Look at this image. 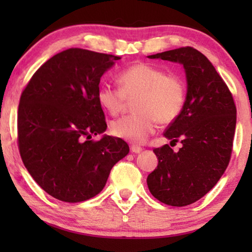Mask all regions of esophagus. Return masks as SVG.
<instances>
[{
  "mask_svg": "<svg viewBox=\"0 0 252 252\" xmlns=\"http://www.w3.org/2000/svg\"><path fill=\"white\" fill-rule=\"evenodd\" d=\"M130 151L134 154H139L142 151V148H141L140 146H137V144H132V146H130Z\"/></svg>",
  "mask_w": 252,
  "mask_h": 252,
  "instance_id": "34e87169",
  "label": "esophagus"
}]
</instances>
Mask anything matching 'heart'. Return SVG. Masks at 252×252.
Returning a JSON list of instances; mask_svg holds the SVG:
<instances>
[{
	"label": "heart",
	"instance_id": "obj_1",
	"mask_svg": "<svg viewBox=\"0 0 252 252\" xmlns=\"http://www.w3.org/2000/svg\"><path fill=\"white\" fill-rule=\"evenodd\" d=\"M120 87L102 84L98 103L111 116L126 108L128 99L136 98V113L120 117L111 123L115 136L128 142L143 143L154 134L158 122L168 125L180 117L187 99V85L180 74L166 73L148 63L130 65L118 74Z\"/></svg>",
	"mask_w": 252,
	"mask_h": 252
}]
</instances>
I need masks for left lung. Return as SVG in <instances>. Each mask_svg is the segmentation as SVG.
<instances>
[{"label":"left lung","instance_id":"obj_1","mask_svg":"<svg viewBox=\"0 0 252 252\" xmlns=\"http://www.w3.org/2000/svg\"><path fill=\"white\" fill-rule=\"evenodd\" d=\"M179 62L187 75V99L181 115L164 136L181 141L174 153L164 144L155 148L157 168L148 175L151 195L172 206H186L215 187L228 166L236 126V106L226 82L208 58L192 47L150 55Z\"/></svg>","mask_w":252,"mask_h":252}]
</instances>
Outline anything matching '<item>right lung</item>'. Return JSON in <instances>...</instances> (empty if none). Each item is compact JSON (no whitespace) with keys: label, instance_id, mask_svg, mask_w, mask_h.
Here are the masks:
<instances>
[{"label":"right lung","instance_id":"1","mask_svg":"<svg viewBox=\"0 0 252 252\" xmlns=\"http://www.w3.org/2000/svg\"><path fill=\"white\" fill-rule=\"evenodd\" d=\"M118 60L70 48L41 65L20 95V157L36 184L60 201L94 197L113 165L128 154V144L119 137L92 139L106 129L97 99L99 80Z\"/></svg>","mask_w":252,"mask_h":252}]
</instances>
